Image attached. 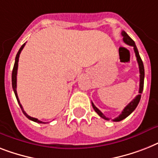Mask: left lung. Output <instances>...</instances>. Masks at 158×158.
Listing matches in <instances>:
<instances>
[{
    "mask_svg": "<svg viewBox=\"0 0 158 158\" xmlns=\"http://www.w3.org/2000/svg\"><path fill=\"white\" fill-rule=\"evenodd\" d=\"M122 35L123 36V41L124 43H126L128 45H131V46H133V48H134V51H135V57H136L137 59V62H138V65H139V95H137L135 99H133L132 101H131L130 103L128 104L127 106H126L124 110L122 111V114L119 115L118 117H117L116 118L113 119V121L114 122H119V121H122L123 119L126 118L127 117H128L129 115L131 114V113L135 110V108L137 107L138 106V104H139V101H140V97H141V93L143 92V80H144V68H143V61H142L141 58H140V56L139 54V52H138V49H137L136 46H135V44L134 40H133L131 38L129 35H128L127 33L123 31H122ZM92 107L94 109V110L98 114L100 117H101L102 118L106 119V120H110L109 118H106L105 115L102 114L101 110H98V109L95 106V105L92 102Z\"/></svg>",
    "mask_w": 158,
    "mask_h": 158,
    "instance_id": "8db88e82",
    "label": "left lung"
}]
</instances>
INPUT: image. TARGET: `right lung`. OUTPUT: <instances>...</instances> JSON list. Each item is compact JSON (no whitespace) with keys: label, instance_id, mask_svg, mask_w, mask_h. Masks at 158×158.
I'll use <instances>...</instances> for the list:
<instances>
[{"label":"right lung","instance_id":"right-lung-1","mask_svg":"<svg viewBox=\"0 0 158 158\" xmlns=\"http://www.w3.org/2000/svg\"><path fill=\"white\" fill-rule=\"evenodd\" d=\"M26 43L23 44V45L21 46V48H19V52H18V53H17L16 55V57H15V65H14V68H13V71H12V87H13V90H14V92H15V97H16L17 98V101H18V103L19 104V106H20V108H21L22 111H23V113L24 114V115H25L27 118H29L30 120H32V121L35 122V123H43V122L40 121L39 119L35 118H32V117L29 116V115L27 114V113L24 111L23 108V106H22V105L20 104V101H19V97H18V94H17V72H18V66H19V55H20V53H21V51L23 50V48H24V46H25Z\"/></svg>","mask_w":158,"mask_h":158}]
</instances>
